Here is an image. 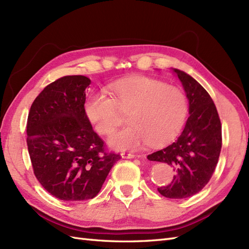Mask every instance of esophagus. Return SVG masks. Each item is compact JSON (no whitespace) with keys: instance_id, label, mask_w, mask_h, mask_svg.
I'll return each instance as SVG.
<instances>
[{"instance_id":"obj_1","label":"esophagus","mask_w":249,"mask_h":249,"mask_svg":"<svg viewBox=\"0 0 249 249\" xmlns=\"http://www.w3.org/2000/svg\"><path fill=\"white\" fill-rule=\"evenodd\" d=\"M122 157H123V158L131 159V158L135 157V155H134V154H132V153H122Z\"/></svg>"}]
</instances>
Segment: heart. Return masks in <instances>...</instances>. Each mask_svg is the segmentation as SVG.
<instances>
[{
	"label": "heart",
	"instance_id": "1",
	"mask_svg": "<svg viewBox=\"0 0 249 249\" xmlns=\"http://www.w3.org/2000/svg\"><path fill=\"white\" fill-rule=\"evenodd\" d=\"M110 96L93 93L87 99L85 111L90 123L102 135L115 131L123 114L129 113L131 124L109 138L116 150H137L149 142L160 145L180 133L189 113L184 91L160 79L132 76L117 80L109 88Z\"/></svg>",
	"mask_w": 249,
	"mask_h": 249
}]
</instances>
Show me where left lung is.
Masks as SVG:
<instances>
[{
	"mask_svg": "<svg viewBox=\"0 0 249 249\" xmlns=\"http://www.w3.org/2000/svg\"><path fill=\"white\" fill-rule=\"evenodd\" d=\"M174 71L190 102V117L175 142L147 159L169 164L175 173L172 182L158 192L166 198L184 199L199 193L212 178L222 146V126L207 91L185 72Z\"/></svg>",
	"mask_w": 249,
	"mask_h": 249,
	"instance_id": "8db88e82",
	"label": "left lung"
}]
</instances>
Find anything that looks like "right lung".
Wrapping results in <instances>:
<instances>
[{
	"instance_id": "obj_1",
	"label": "right lung",
	"mask_w": 249,
	"mask_h": 249,
	"mask_svg": "<svg viewBox=\"0 0 249 249\" xmlns=\"http://www.w3.org/2000/svg\"><path fill=\"white\" fill-rule=\"evenodd\" d=\"M90 78L67 75L51 83L32 103L27 145L33 173L44 189L64 201L92 199L119 154L107 151L85 111Z\"/></svg>"
}]
</instances>
